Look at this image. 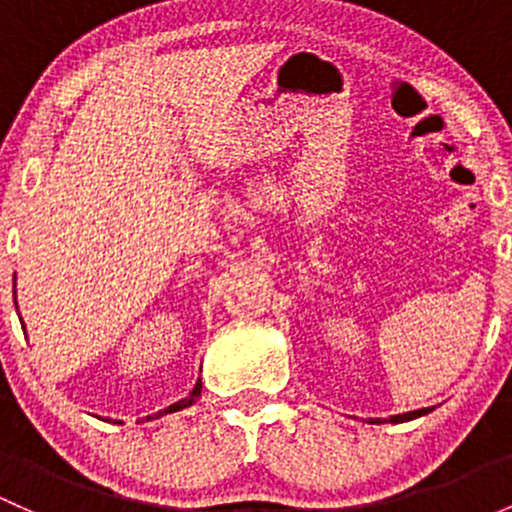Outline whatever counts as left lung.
Wrapping results in <instances>:
<instances>
[{
  "instance_id": "8db88e82",
  "label": "left lung",
  "mask_w": 512,
  "mask_h": 512,
  "mask_svg": "<svg viewBox=\"0 0 512 512\" xmlns=\"http://www.w3.org/2000/svg\"><path fill=\"white\" fill-rule=\"evenodd\" d=\"M432 408H422V410H412V412H403V415H395L390 417V422H408V420H415V417L420 415H427ZM371 422H383V420H371Z\"/></svg>"
}]
</instances>
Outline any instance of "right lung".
<instances>
[{"mask_svg":"<svg viewBox=\"0 0 512 512\" xmlns=\"http://www.w3.org/2000/svg\"><path fill=\"white\" fill-rule=\"evenodd\" d=\"M200 390H202V381H197V383H195V388H192V393L188 395V398L178 400V403H173V405H170V408H166V410L156 412V415H148V417H146V420H153V417H161V415H168V412H178V410H183V408H190V405H192V403H195V398H197V395H200Z\"/></svg>","mask_w":512,"mask_h":512,"instance_id":"obj_1","label":"right lung"}]
</instances>
